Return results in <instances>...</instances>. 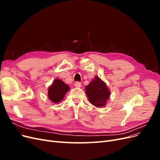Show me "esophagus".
<instances>
[{
    "label": "esophagus",
    "mask_w": 160,
    "mask_h": 160,
    "mask_svg": "<svg viewBox=\"0 0 160 160\" xmlns=\"http://www.w3.org/2000/svg\"><path fill=\"white\" fill-rule=\"evenodd\" d=\"M81 84L80 82L77 81V82H75V88H81Z\"/></svg>",
    "instance_id": "1"
}]
</instances>
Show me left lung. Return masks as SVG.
Returning a JSON list of instances; mask_svg holds the SVG:
<instances>
[{"label": "left lung", "mask_w": 160, "mask_h": 160, "mask_svg": "<svg viewBox=\"0 0 160 160\" xmlns=\"http://www.w3.org/2000/svg\"><path fill=\"white\" fill-rule=\"evenodd\" d=\"M85 93L89 102L97 108L105 106L111 95L107 85L97 75L93 80L85 87Z\"/></svg>", "instance_id": "obj_1"}]
</instances>
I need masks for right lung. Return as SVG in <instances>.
<instances>
[{
    "label": "right lung",
    "instance_id": "add662e5",
    "mask_svg": "<svg viewBox=\"0 0 160 160\" xmlns=\"http://www.w3.org/2000/svg\"><path fill=\"white\" fill-rule=\"evenodd\" d=\"M69 90V86L65 84L63 81L59 79L53 81L52 83L48 89V97L54 103H59L63 99L65 95Z\"/></svg>",
    "mask_w": 160,
    "mask_h": 160
}]
</instances>
